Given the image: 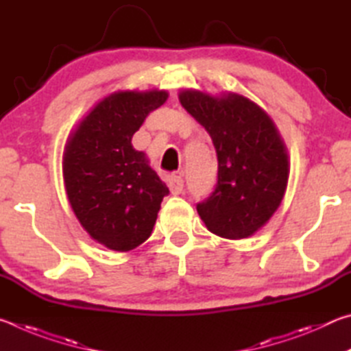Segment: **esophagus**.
<instances>
[{"mask_svg":"<svg viewBox=\"0 0 351 351\" xmlns=\"http://www.w3.org/2000/svg\"><path fill=\"white\" fill-rule=\"evenodd\" d=\"M169 189H170L171 195L182 193V190H184V180H182V178L178 176V175H171L170 180H169Z\"/></svg>","mask_w":351,"mask_h":351,"instance_id":"1","label":"esophagus"}]
</instances>
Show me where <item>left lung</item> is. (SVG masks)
<instances>
[{
    "label": "left lung",
    "mask_w": 351,
    "mask_h": 351,
    "mask_svg": "<svg viewBox=\"0 0 351 351\" xmlns=\"http://www.w3.org/2000/svg\"><path fill=\"white\" fill-rule=\"evenodd\" d=\"M178 97L217 150L218 182L197 206L199 217L212 234L247 239L269 221L287 192L289 161L282 134L268 112L241 94L187 88Z\"/></svg>",
    "instance_id": "left-lung-1"
}]
</instances>
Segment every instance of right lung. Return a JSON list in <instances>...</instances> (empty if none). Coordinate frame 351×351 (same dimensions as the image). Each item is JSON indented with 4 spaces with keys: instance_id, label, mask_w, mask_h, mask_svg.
<instances>
[{
    "instance_id": "add662e5",
    "label": "right lung",
    "mask_w": 351,
    "mask_h": 351,
    "mask_svg": "<svg viewBox=\"0 0 351 351\" xmlns=\"http://www.w3.org/2000/svg\"><path fill=\"white\" fill-rule=\"evenodd\" d=\"M167 99L156 88L111 93L68 136L63 180L69 204L91 239L111 251L142 245L169 193L147 154L132 144L145 117Z\"/></svg>"
}]
</instances>
